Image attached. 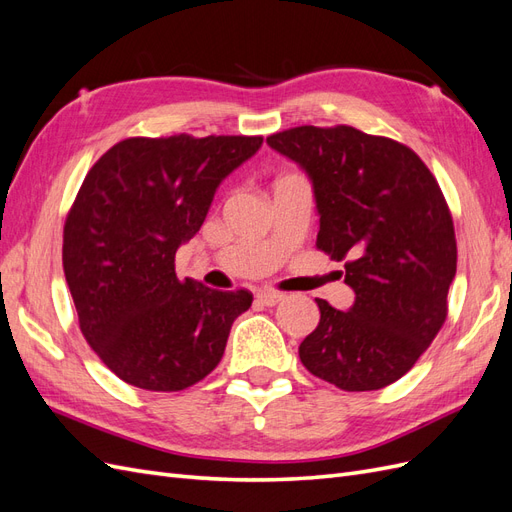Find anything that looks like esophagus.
Returning <instances> with one entry per match:
<instances>
[{"instance_id":"esophagus-1","label":"esophagus","mask_w":512,"mask_h":512,"mask_svg":"<svg viewBox=\"0 0 512 512\" xmlns=\"http://www.w3.org/2000/svg\"><path fill=\"white\" fill-rule=\"evenodd\" d=\"M256 297H258V301H260V303H265V305H269V307H271V305H277L280 301H284L286 294H282V292H275V290H258Z\"/></svg>"}]
</instances>
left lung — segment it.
Returning a JSON list of instances; mask_svg holds the SVG:
<instances>
[{"label": "left lung", "instance_id": "obj_1", "mask_svg": "<svg viewBox=\"0 0 512 512\" xmlns=\"http://www.w3.org/2000/svg\"><path fill=\"white\" fill-rule=\"evenodd\" d=\"M267 143L312 181L316 247L346 260L354 290L348 312L316 299L320 322L299 346L301 363L342 391L382 389L446 320L457 241L440 185L406 145L350 126H301Z\"/></svg>", "mask_w": 512, "mask_h": 512}]
</instances>
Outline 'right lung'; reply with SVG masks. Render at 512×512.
I'll list each match as a JSON object with an SVG mask.
<instances>
[{"label":"right lung","instance_id":"add662e5","mask_svg":"<svg viewBox=\"0 0 512 512\" xmlns=\"http://www.w3.org/2000/svg\"><path fill=\"white\" fill-rule=\"evenodd\" d=\"M262 136L126 138L91 166L64 226V273L81 331L117 378L183 391L218 367L247 290L175 273L220 183Z\"/></svg>","mask_w":512,"mask_h":512}]
</instances>
